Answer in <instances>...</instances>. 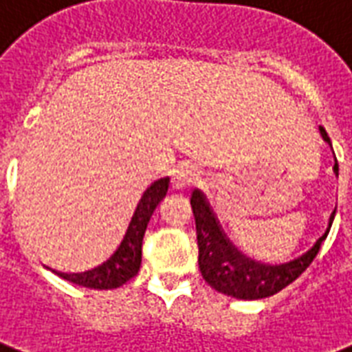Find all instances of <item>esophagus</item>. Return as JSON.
Returning <instances> with one entry per match:
<instances>
[{"instance_id": "obj_1", "label": "esophagus", "mask_w": 352, "mask_h": 352, "mask_svg": "<svg viewBox=\"0 0 352 352\" xmlns=\"http://www.w3.org/2000/svg\"><path fill=\"white\" fill-rule=\"evenodd\" d=\"M196 166L190 162H179L171 169V186L173 188H188L196 183Z\"/></svg>"}]
</instances>
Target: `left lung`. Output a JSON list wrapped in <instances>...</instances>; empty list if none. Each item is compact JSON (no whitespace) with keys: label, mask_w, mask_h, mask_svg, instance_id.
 <instances>
[{"label":"left lung","mask_w":352,"mask_h":352,"mask_svg":"<svg viewBox=\"0 0 352 352\" xmlns=\"http://www.w3.org/2000/svg\"><path fill=\"white\" fill-rule=\"evenodd\" d=\"M319 130H321L322 140L330 143L327 130L322 126H319ZM334 171L338 175V162L334 164ZM190 205H192L194 218H196L197 248H199L197 263H199L203 280L218 293L233 296V298H242V300H257V298L272 296L287 287L289 283L295 282L319 254L321 242L329 235V229L334 222L336 214L334 210L330 216V226L327 233L319 236L306 254H302L293 261L282 263V265H265V263L254 261L250 257L242 256L241 252L229 242L216 220V216L212 214L209 203L199 190L192 192Z\"/></svg>","instance_id":"8db88e82"}]
</instances>
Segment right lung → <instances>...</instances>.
I'll use <instances>...</instances> for the list:
<instances>
[{
	"mask_svg": "<svg viewBox=\"0 0 352 352\" xmlns=\"http://www.w3.org/2000/svg\"><path fill=\"white\" fill-rule=\"evenodd\" d=\"M168 188L169 179L164 177L143 190L121 235L116 244L104 254L100 261L82 272H57V276H61L70 283L91 289L121 287L130 278H134L142 265V242L147 223L155 212L156 205L168 194Z\"/></svg>",
	"mask_w": 352,
	"mask_h": 352,
	"instance_id": "right-lung-1",
	"label": "right lung"
}]
</instances>
